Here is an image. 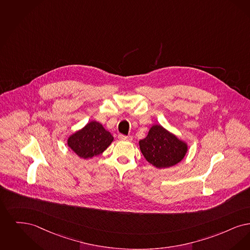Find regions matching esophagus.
<instances>
[{
	"mask_svg": "<svg viewBox=\"0 0 250 250\" xmlns=\"http://www.w3.org/2000/svg\"><path fill=\"white\" fill-rule=\"evenodd\" d=\"M119 139H120V141L130 142L132 140V138L130 136H125V135H122V134L119 135Z\"/></svg>",
	"mask_w": 250,
	"mask_h": 250,
	"instance_id": "obj_1",
	"label": "esophagus"
}]
</instances>
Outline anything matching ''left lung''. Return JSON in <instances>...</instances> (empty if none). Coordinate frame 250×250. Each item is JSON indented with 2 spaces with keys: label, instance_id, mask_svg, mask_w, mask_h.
I'll list each match as a JSON object with an SVG mask.
<instances>
[{
  "label": "left lung",
  "instance_id": "8db88e82",
  "mask_svg": "<svg viewBox=\"0 0 250 250\" xmlns=\"http://www.w3.org/2000/svg\"><path fill=\"white\" fill-rule=\"evenodd\" d=\"M139 146L146 160L158 169L180 163L188 149L187 142L159 124L149 129L146 137L139 141Z\"/></svg>",
  "mask_w": 250,
  "mask_h": 250
}]
</instances>
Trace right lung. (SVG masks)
<instances>
[{
  "label": "right lung",
  "instance_id": "add662e5",
  "mask_svg": "<svg viewBox=\"0 0 250 250\" xmlns=\"http://www.w3.org/2000/svg\"><path fill=\"white\" fill-rule=\"evenodd\" d=\"M113 141L114 137L108 130L101 123L92 120L71 134L67 145L79 158L88 160L104 152Z\"/></svg>",
  "mask_w": 250,
  "mask_h": 250
}]
</instances>
